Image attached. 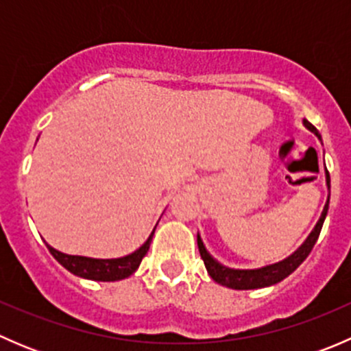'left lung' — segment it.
Masks as SVG:
<instances>
[{
	"label": "left lung",
	"instance_id": "obj_1",
	"mask_svg": "<svg viewBox=\"0 0 351 351\" xmlns=\"http://www.w3.org/2000/svg\"><path fill=\"white\" fill-rule=\"evenodd\" d=\"M304 127L309 129L311 132L316 134L317 139L321 141V134L317 132L316 127L309 122V120L304 119L302 120ZM324 175H326V186H328V198L326 204H324L323 212H321L319 219H317L316 226H314L313 231L309 232V236L306 238V241L300 244L295 251H293L290 256H287L285 260L277 261L274 265H267V267L261 268H253V270H239V268H229L226 265L219 263L214 256L207 251L204 241H202L200 234H197V244H198V251H200V256L204 260L205 268H207V274L210 275V278L217 284L229 287V289L234 290H251V289H263V287H270L282 282L284 278L289 277L292 271H295L299 268V265L309 256L311 250L316 244L317 238H319L321 228L324 224V219L328 215V208H329V189H331V183H329V173L324 166Z\"/></svg>",
	"mask_w": 351,
	"mask_h": 351
}]
</instances>
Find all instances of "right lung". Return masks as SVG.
<instances>
[{"instance_id":"obj_1","label":"right lung","mask_w":351,"mask_h":351,"mask_svg":"<svg viewBox=\"0 0 351 351\" xmlns=\"http://www.w3.org/2000/svg\"><path fill=\"white\" fill-rule=\"evenodd\" d=\"M156 226L153 232L149 234V238H147V241L144 243L139 250H136L134 253L122 258H107V260H104V258H88L77 256V254H66L62 253V251H58L56 247H52L51 244H47L52 256H54L67 271H71V274L76 275V277L97 282H117L130 277V275L139 268L141 261H143V258L146 256V253L149 251Z\"/></svg>"}]
</instances>
